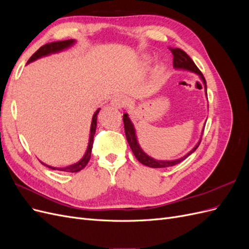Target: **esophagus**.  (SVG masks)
<instances>
[{
  "label": "esophagus",
  "mask_w": 249,
  "mask_h": 249,
  "mask_svg": "<svg viewBox=\"0 0 249 249\" xmlns=\"http://www.w3.org/2000/svg\"><path fill=\"white\" fill-rule=\"evenodd\" d=\"M127 103H129V100L126 99V96L124 95H116L112 99L111 101V106L118 108V109H122L124 107H125Z\"/></svg>",
  "instance_id": "34e87169"
}]
</instances>
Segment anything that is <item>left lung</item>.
I'll use <instances>...</instances> for the list:
<instances>
[{"mask_svg":"<svg viewBox=\"0 0 249 249\" xmlns=\"http://www.w3.org/2000/svg\"><path fill=\"white\" fill-rule=\"evenodd\" d=\"M170 51H171L172 55H173V67H175V69L178 70H178L179 71H191L195 74H197V76L199 77V79L202 82L203 87H205V92H206V96L208 99L206 79H205V77L202 76V73L200 72V71L197 69V66L195 65V63L192 61V59L189 56H188L183 50H180V49H170ZM123 119H124V124L125 137H126L127 143H129V145L132 149L134 156L136 157V159L141 164L145 165V166H148V167H152V168L170 167V166H173V165L178 164L179 162L184 161L187 157H189L198 147L200 140H201L202 133H203V129H205V125H206V124H203V129L201 131L200 138H199L198 142L196 143V145H195L190 150V152H188L186 155H184L183 157H180V158H178V159H176V160H156V159H154V158L148 156L144 152V150L141 148L139 142H138L136 130H135V126H134L132 120L130 119L129 114H127V113H124ZM206 123H207V120H206Z\"/></svg>","mask_w":249,"mask_h":249,"instance_id":"1","label":"left lung"}]
</instances>
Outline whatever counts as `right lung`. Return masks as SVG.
<instances>
[{
  "label": "right lung",
  "mask_w": 249,
  "mask_h": 249,
  "mask_svg": "<svg viewBox=\"0 0 249 249\" xmlns=\"http://www.w3.org/2000/svg\"><path fill=\"white\" fill-rule=\"evenodd\" d=\"M76 43V40L74 39H69V40H63V41H55V42H51V43H47L42 46L38 51H36L34 54L32 55V57L29 59V61L27 62V64L31 63L37 59H40L42 57H46L52 54H56V53H60L62 51H65L67 49H70L71 47H72L73 44ZM100 108L97 109L94 114L92 116V120H91V125H90V133H89V140H88V145H87V149L84 154V156L82 157V159L80 161H78L77 163L71 164L70 166H65V167H53L50 166V165L44 164L43 162L40 161L41 164H43L44 166H47L51 169L54 170H60V171H64V172H78L80 170H82L84 168L87 163L90 160V157H91V150H92V144H93V138H94V134H95V130H96V124H97V114L100 112Z\"/></svg>",
  "instance_id": "add662e5"
}]
</instances>
